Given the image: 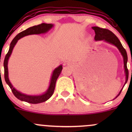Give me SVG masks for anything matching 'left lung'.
Segmentation results:
<instances>
[{
	"instance_id": "1",
	"label": "left lung",
	"mask_w": 132,
	"mask_h": 132,
	"mask_svg": "<svg viewBox=\"0 0 132 132\" xmlns=\"http://www.w3.org/2000/svg\"><path fill=\"white\" fill-rule=\"evenodd\" d=\"M92 29L94 30L95 35V40H105L106 42H109V43L113 44L115 46H116L120 51L121 54H122L123 57V63H124V68H125V75H126V81H125V84H126L127 81H128V69L127 66V60H128V57H127V54L126 50L125 48H123L122 45L121 44L120 40L118 39V38L113 33L110 31L109 30L105 29V28H102L98 27H93ZM122 89L119 92V94L116 98L120 94L121 92H122Z\"/></svg>"
}]
</instances>
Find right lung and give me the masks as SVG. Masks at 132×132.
I'll return each mask as SVG.
<instances>
[{
	"label": "right lung",
	"mask_w": 132,
	"mask_h": 132,
	"mask_svg": "<svg viewBox=\"0 0 132 132\" xmlns=\"http://www.w3.org/2000/svg\"><path fill=\"white\" fill-rule=\"evenodd\" d=\"M53 26V25H52V24L42 23L38 25H35V26L30 27V28H27V30L19 33V34L13 39L11 43H10L9 50L7 54H6L4 61V78H5V82H7V84H8L9 87H10V88L11 89L13 95H14L18 99L20 100V101H25V102L30 103V104H38V103L45 102L47 100L49 99L51 97V95H53V94L54 89H55L56 82V80L58 78L59 76L61 74L63 67H62V66L61 65V66H58V67L54 69V71H53V73L52 77H51L50 85L49 88H48V90H47L44 94L41 95H28L26 94H22L20 92L17 91V90L13 87L12 84L10 83V81H9L8 76V68H7V63H8L9 57H10V54H11L12 52L13 47L15 46V45L17 41L19 40V39H20L21 38L27 35H29L40 34V33H45L46 32V31H48L50 28H52Z\"/></svg>",
	"instance_id": "right-lung-1"
}]
</instances>
